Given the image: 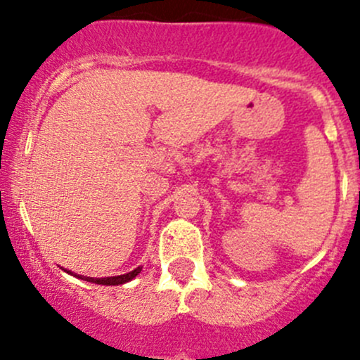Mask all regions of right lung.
Segmentation results:
<instances>
[{
    "mask_svg": "<svg viewBox=\"0 0 360 360\" xmlns=\"http://www.w3.org/2000/svg\"><path fill=\"white\" fill-rule=\"evenodd\" d=\"M141 270H143V268L137 266L136 270L129 271V274H125V275H118V277L94 278V277H85V275H75V277L82 278V281H86V282H92V284H101V285H120V284H125V282L132 281L134 277H137V275L141 274ZM66 271H68V270H66ZM68 274H71V271H68Z\"/></svg>",
    "mask_w": 360,
    "mask_h": 360,
    "instance_id": "obj_1",
    "label": "right lung"
}]
</instances>
